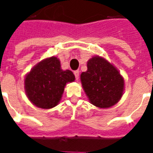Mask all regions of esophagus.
I'll use <instances>...</instances> for the list:
<instances>
[{"label": "esophagus", "instance_id": "obj_1", "mask_svg": "<svg viewBox=\"0 0 153 153\" xmlns=\"http://www.w3.org/2000/svg\"><path fill=\"white\" fill-rule=\"evenodd\" d=\"M74 76H75L76 80H79V70H76V71L74 72Z\"/></svg>", "mask_w": 153, "mask_h": 153}]
</instances>
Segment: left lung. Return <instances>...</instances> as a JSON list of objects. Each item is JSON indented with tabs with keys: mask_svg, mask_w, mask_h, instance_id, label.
Masks as SVG:
<instances>
[{
	"mask_svg": "<svg viewBox=\"0 0 153 153\" xmlns=\"http://www.w3.org/2000/svg\"><path fill=\"white\" fill-rule=\"evenodd\" d=\"M87 67L86 72L80 74V80L90 103L99 108L115 105L125 90V79L119 70L99 56L89 59Z\"/></svg>",
	"mask_w": 153,
	"mask_h": 153,
	"instance_id": "1",
	"label": "left lung"
}]
</instances>
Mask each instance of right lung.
Masks as SVG:
<instances>
[{
	"instance_id": "add662e5",
	"label": "right lung",
	"mask_w": 153,
	"mask_h": 153,
	"mask_svg": "<svg viewBox=\"0 0 153 153\" xmlns=\"http://www.w3.org/2000/svg\"><path fill=\"white\" fill-rule=\"evenodd\" d=\"M74 79L71 70L61 69L57 57H48L34 65L26 74L25 93L37 107L51 109L59 104L66 83H72Z\"/></svg>"
}]
</instances>
